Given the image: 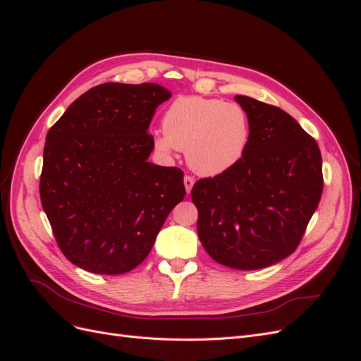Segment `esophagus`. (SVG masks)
I'll return each instance as SVG.
<instances>
[{"instance_id":"esophagus-1","label":"esophagus","mask_w":361,"mask_h":361,"mask_svg":"<svg viewBox=\"0 0 361 361\" xmlns=\"http://www.w3.org/2000/svg\"><path fill=\"white\" fill-rule=\"evenodd\" d=\"M183 185H185V190H187V192L190 194L192 190V185H194V178L190 176V174H187V176L183 178Z\"/></svg>"}]
</instances>
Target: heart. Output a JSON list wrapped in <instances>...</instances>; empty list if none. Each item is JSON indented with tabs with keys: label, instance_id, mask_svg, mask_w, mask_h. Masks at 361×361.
<instances>
[{
	"label": "heart",
	"instance_id": "obj_1",
	"mask_svg": "<svg viewBox=\"0 0 361 361\" xmlns=\"http://www.w3.org/2000/svg\"><path fill=\"white\" fill-rule=\"evenodd\" d=\"M164 133L155 135L162 152L183 150L191 169L203 176H216L243 158L250 138L247 113L238 104L182 96L162 118Z\"/></svg>",
	"mask_w": 361,
	"mask_h": 361
}]
</instances>
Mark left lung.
I'll use <instances>...</instances> for the list:
<instances>
[{
  "label": "left lung",
  "instance_id": "obj_1",
  "mask_svg": "<svg viewBox=\"0 0 361 361\" xmlns=\"http://www.w3.org/2000/svg\"><path fill=\"white\" fill-rule=\"evenodd\" d=\"M250 122L243 158L232 169L194 183L200 243L215 262L260 269L297 250L319 204L321 150L279 106L236 96Z\"/></svg>",
  "mask_w": 361,
  "mask_h": 361
}]
</instances>
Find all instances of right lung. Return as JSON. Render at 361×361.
<instances>
[{"mask_svg": "<svg viewBox=\"0 0 361 361\" xmlns=\"http://www.w3.org/2000/svg\"><path fill=\"white\" fill-rule=\"evenodd\" d=\"M170 96L152 82H105L81 94L48 130L40 200L73 265L106 276L134 269L183 200V171L147 161L150 120Z\"/></svg>", "mask_w": 361, "mask_h": 361, "instance_id": "obj_1", "label": "right lung"}]
</instances>
